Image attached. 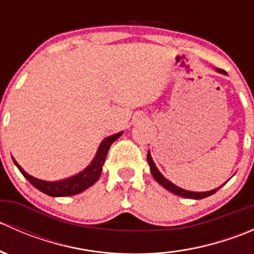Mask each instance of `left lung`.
I'll return each instance as SVG.
<instances>
[{"label": "left lung", "mask_w": 254, "mask_h": 254, "mask_svg": "<svg viewBox=\"0 0 254 254\" xmlns=\"http://www.w3.org/2000/svg\"><path fill=\"white\" fill-rule=\"evenodd\" d=\"M217 71L221 73H226L224 70H217ZM147 162H148V165H150V170H151V173H152L153 178H155L156 181H157L158 183L163 187V188H166L167 190H170L171 193L177 194V195H179V196H183V198H189V199H204V198H206V196L212 195V194H215L217 190H219V188L214 189V190H210V191H203V193L184 190V189L179 188V187H177L173 183H171L168 179H166L165 177L161 175L160 171L157 170V167H156L155 163H153L152 158H151L150 152L147 153Z\"/></svg>", "instance_id": "left-lung-1"}]
</instances>
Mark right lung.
I'll use <instances>...</instances> for the list:
<instances>
[{"instance_id":"1","label":"right lung","mask_w":254,"mask_h":254,"mask_svg":"<svg viewBox=\"0 0 254 254\" xmlns=\"http://www.w3.org/2000/svg\"><path fill=\"white\" fill-rule=\"evenodd\" d=\"M122 135V132H118V134L112 135V136L107 137L102 141L101 146L98 148V152H97L96 157L92 161L91 165L83 171V172L78 173L77 176H73L71 178L65 179V181L60 182H45L40 181V179L34 178V177L29 176L27 172L22 170L19 165L16 162L13 157V162L16 163L18 170L20 171L23 176L25 177V179L29 181V183L33 187H35L37 189H39L43 193L48 194L50 196H68V195H75V194L81 193V191L86 190L87 188H89L91 186H93L97 181H98L99 176L102 173V166H103L104 161H106L107 153H108L109 147L118 137Z\"/></svg>"}]
</instances>
